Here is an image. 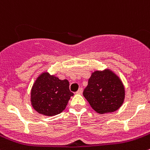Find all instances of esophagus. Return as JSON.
<instances>
[{"instance_id":"obj_1","label":"esophagus","mask_w":150,"mask_h":150,"mask_svg":"<svg viewBox=\"0 0 150 150\" xmlns=\"http://www.w3.org/2000/svg\"><path fill=\"white\" fill-rule=\"evenodd\" d=\"M82 92H83V88L82 87H80V88L78 90V91L76 92V93L77 94H81V93H82Z\"/></svg>"}]
</instances>
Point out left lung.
Listing matches in <instances>:
<instances>
[{"mask_svg":"<svg viewBox=\"0 0 150 150\" xmlns=\"http://www.w3.org/2000/svg\"><path fill=\"white\" fill-rule=\"evenodd\" d=\"M83 96L99 114L117 110L124 102L125 87L122 81L109 69L92 74Z\"/></svg>","mask_w":150,"mask_h":150,"instance_id":"obj_1","label":"left lung"}]
</instances>
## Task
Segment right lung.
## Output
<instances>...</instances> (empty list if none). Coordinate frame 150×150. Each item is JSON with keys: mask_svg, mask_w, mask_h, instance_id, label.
Here are the masks:
<instances>
[{"mask_svg": "<svg viewBox=\"0 0 150 150\" xmlns=\"http://www.w3.org/2000/svg\"><path fill=\"white\" fill-rule=\"evenodd\" d=\"M73 96L67 79L60 80L44 72L36 79L31 89V104L39 114L54 116L66 109Z\"/></svg>", "mask_w": 150, "mask_h": 150, "instance_id": "obj_1", "label": "right lung"}]
</instances>
